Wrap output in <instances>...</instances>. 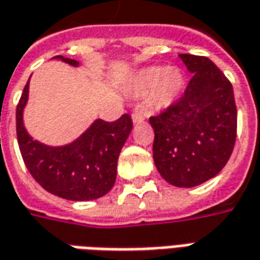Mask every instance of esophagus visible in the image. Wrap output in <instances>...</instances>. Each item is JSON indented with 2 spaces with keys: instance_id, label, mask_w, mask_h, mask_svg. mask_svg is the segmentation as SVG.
<instances>
[{
  "instance_id": "esophagus-1",
  "label": "esophagus",
  "mask_w": 260,
  "mask_h": 260,
  "mask_svg": "<svg viewBox=\"0 0 260 260\" xmlns=\"http://www.w3.org/2000/svg\"><path fill=\"white\" fill-rule=\"evenodd\" d=\"M146 118V115L141 111H135L132 114V121L135 122V124H139V122H142L143 119Z\"/></svg>"
}]
</instances>
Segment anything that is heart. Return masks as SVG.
<instances>
[{"label": "heart", "mask_w": 260, "mask_h": 260, "mask_svg": "<svg viewBox=\"0 0 260 260\" xmlns=\"http://www.w3.org/2000/svg\"><path fill=\"white\" fill-rule=\"evenodd\" d=\"M183 76L174 67L150 66L139 70L129 84V91L141 97L146 94L148 104L161 110L173 103L183 90Z\"/></svg>", "instance_id": "obj_1"}]
</instances>
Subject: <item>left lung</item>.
<instances>
[{"label":"left lung","instance_id":"obj_1","mask_svg":"<svg viewBox=\"0 0 260 260\" xmlns=\"http://www.w3.org/2000/svg\"><path fill=\"white\" fill-rule=\"evenodd\" d=\"M180 59L193 77L180 100L149 122L157 172L173 186L194 187L217 176L231 157L237 105L230 80L208 57L183 53Z\"/></svg>","mask_w":260,"mask_h":260}]
</instances>
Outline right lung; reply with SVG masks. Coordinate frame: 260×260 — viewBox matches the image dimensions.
Returning <instances> with one entry per match:
<instances>
[{
  "label": "right lung",
  "instance_id": "right-lung-1",
  "mask_svg": "<svg viewBox=\"0 0 260 260\" xmlns=\"http://www.w3.org/2000/svg\"><path fill=\"white\" fill-rule=\"evenodd\" d=\"M54 59L79 66V61L69 57ZM28 92L29 80L16 105V138L29 173L46 191L61 199L88 201L105 196L115 183L118 156L132 131L129 115L124 114L114 122L95 119L72 143L48 146L35 141L23 126Z\"/></svg>",
  "mask_w": 260,
  "mask_h": 260
}]
</instances>
